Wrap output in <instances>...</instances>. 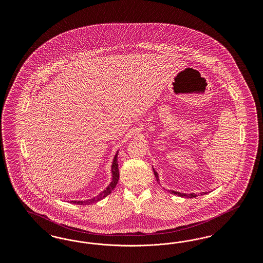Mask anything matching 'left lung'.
Masks as SVG:
<instances>
[{
    "instance_id": "8db88e82",
    "label": "left lung",
    "mask_w": 263,
    "mask_h": 263,
    "mask_svg": "<svg viewBox=\"0 0 263 263\" xmlns=\"http://www.w3.org/2000/svg\"><path fill=\"white\" fill-rule=\"evenodd\" d=\"M153 171H154V175L156 176V179L158 180V182L160 183V179H159V175H158V173L155 171V168L153 167ZM170 191V193H172V194H175V195H178V196H180V197H184V198H193V197H197L198 195H203V194H206V192H202L200 194H195V193H180V192H177V191H175V190H168Z\"/></svg>"
}]
</instances>
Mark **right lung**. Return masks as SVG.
<instances>
[{
	"label": "right lung",
	"mask_w": 263,
	"mask_h": 263,
	"mask_svg": "<svg viewBox=\"0 0 263 263\" xmlns=\"http://www.w3.org/2000/svg\"><path fill=\"white\" fill-rule=\"evenodd\" d=\"M118 156V151L116 152L114 158H113L112 164H111V175H112V178H111V182L108 184V186L105 188L103 191H101L100 194L91 199H88V200H73L70 201L71 203L73 204H78V205H88V204H91V203H95V202H98V201L103 199L104 197H106L107 195H109L111 193L113 189L116 186L117 182H118V179H119V170H118V160H117V157Z\"/></svg>",
	"instance_id": "obj_1"
}]
</instances>
